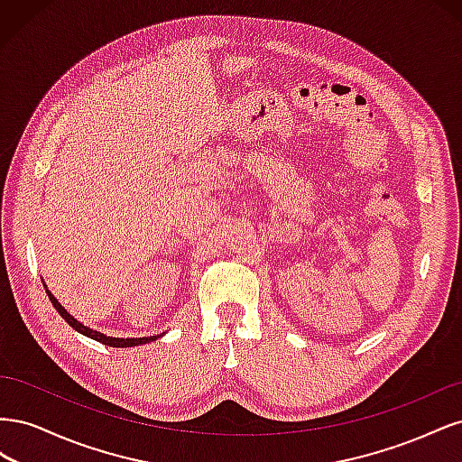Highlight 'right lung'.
<instances>
[{
	"label": "right lung",
	"mask_w": 462,
	"mask_h": 462,
	"mask_svg": "<svg viewBox=\"0 0 462 462\" xmlns=\"http://www.w3.org/2000/svg\"><path fill=\"white\" fill-rule=\"evenodd\" d=\"M46 292H48V297H50V300H51V304H53V309L61 314V318L67 321L69 326H71L75 331H79V333H82V335H87V337H90V339H94V341H97V343H102V345H109V346H119V348H125V346L144 345V343H150V341H156V339L160 337V335H152V337H138V339L107 337V335H104V333H100V331H94V329L87 328L85 324H80V321H77L71 314H69V312L63 309V306L58 302V299H55L50 291H46Z\"/></svg>",
	"instance_id": "obj_1"
}]
</instances>
